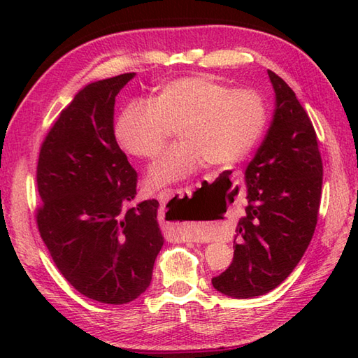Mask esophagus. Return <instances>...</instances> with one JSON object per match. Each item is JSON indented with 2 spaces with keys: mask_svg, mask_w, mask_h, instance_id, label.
I'll list each match as a JSON object with an SVG mask.
<instances>
[{
  "mask_svg": "<svg viewBox=\"0 0 358 358\" xmlns=\"http://www.w3.org/2000/svg\"><path fill=\"white\" fill-rule=\"evenodd\" d=\"M191 194H192V191H191V187H181V189H164V191H162V192H158L157 194V199L159 200V203H167L171 199H191ZM178 237H180V240H183V241H187V240H195L196 237H195V229L192 227V224H189V223H186L185 224V227H181V229L178 231Z\"/></svg>",
  "mask_w": 358,
  "mask_h": 358,
  "instance_id": "obj_1",
  "label": "esophagus"
}]
</instances>
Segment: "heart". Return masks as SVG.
Listing matches in <instances>:
<instances>
[{"label": "heart", "mask_w": 358, "mask_h": 358, "mask_svg": "<svg viewBox=\"0 0 358 358\" xmlns=\"http://www.w3.org/2000/svg\"><path fill=\"white\" fill-rule=\"evenodd\" d=\"M266 106L260 94L206 75L166 83L150 103L135 101L120 113L118 143L129 154L154 159L178 129L175 144L152 166L150 186H164L194 173L204 163L227 166L245 158L260 140Z\"/></svg>", "instance_id": "1"}]
</instances>
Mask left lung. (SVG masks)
<instances>
[{
	"instance_id": "obj_1",
	"label": "left lung",
	"mask_w": 358,
	"mask_h": 358,
	"mask_svg": "<svg viewBox=\"0 0 358 358\" xmlns=\"http://www.w3.org/2000/svg\"><path fill=\"white\" fill-rule=\"evenodd\" d=\"M275 110L246 167V215L237 226L234 260L212 285L234 299L275 289L301 260L317 226L323 163L317 134L294 90L268 71Z\"/></svg>"
}]
</instances>
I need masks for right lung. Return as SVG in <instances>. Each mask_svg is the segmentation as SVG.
Returning <instances> with one entry per match:
<instances>
[{
  "instance_id": "add662e5",
  "label": "right lung",
  "mask_w": 358,
  "mask_h": 358,
  "mask_svg": "<svg viewBox=\"0 0 358 358\" xmlns=\"http://www.w3.org/2000/svg\"><path fill=\"white\" fill-rule=\"evenodd\" d=\"M135 73L90 83L41 144L36 224L53 263L87 299L124 305L150 285L164 238L157 200L124 210L136 172L113 131L115 96Z\"/></svg>"
}]
</instances>
